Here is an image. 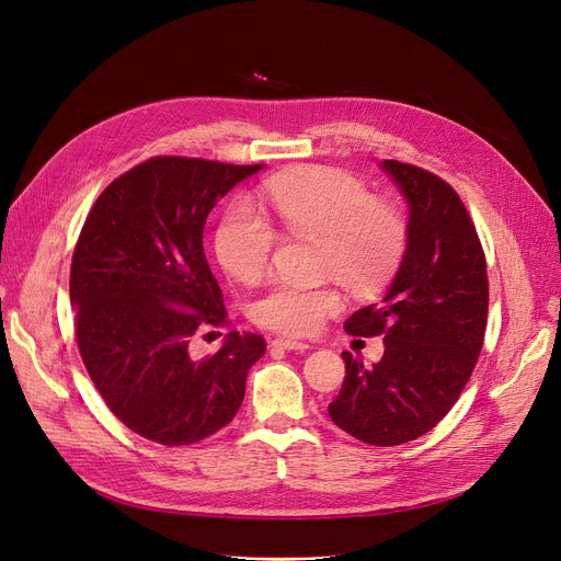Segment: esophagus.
I'll return each mask as SVG.
<instances>
[{"instance_id":"obj_1","label":"esophagus","mask_w":561,"mask_h":561,"mask_svg":"<svg viewBox=\"0 0 561 561\" xmlns=\"http://www.w3.org/2000/svg\"><path fill=\"white\" fill-rule=\"evenodd\" d=\"M272 348H280V351H296V353H304L308 351L310 346L304 341H294V339H285V336H278L272 341Z\"/></svg>"}]
</instances>
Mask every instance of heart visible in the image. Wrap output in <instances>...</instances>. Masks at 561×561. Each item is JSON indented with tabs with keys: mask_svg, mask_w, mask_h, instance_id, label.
Segmentation results:
<instances>
[{
	"mask_svg": "<svg viewBox=\"0 0 561 561\" xmlns=\"http://www.w3.org/2000/svg\"><path fill=\"white\" fill-rule=\"evenodd\" d=\"M267 202L285 233L321 242L323 267L355 289L386 280L404 253L402 213L373 199L368 188L336 168H300L267 186ZM276 231L247 204H233L218 227L215 251L227 274L240 283L261 278L272 261ZM330 287L274 283L253 300V321L263 328L306 336L339 312Z\"/></svg>",
	"mask_w": 561,
	"mask_h": 561,
	"instance_id": "1",
	"label": "heart"
}]
</instances>
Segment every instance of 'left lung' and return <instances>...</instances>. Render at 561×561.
I'll list each match as a JSON object with an SVG mask.
<instances>
[{
  "label": "left lung",
  "instance_id": "1",
  "mask_svg": "<svg viewBox=\"0 0 561 561\" xmlns=\"http://www.w3.org/2000/svg\"><path fill=\"white\" fill-rule=\"evenodd\" d=\"M379 165L409 204L407 249L379 304L343 323L357 336L383 334V355L373 366L341 355L346 379L328 413L357 440L393 447L424 436L460 398L483 348L488 265L447 182L393 159Z\"/></svg>",
  "mask_w": 561,
  "mask_h": 561
}]
</instances>
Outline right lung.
Listing matches in <instances>:
<instances>
[{
  "label": "right lung",
  "mask_w": 561,
  "mask_h": 561,
  "mask_svg": "<svg viewBox=\"0 0 561 561\" xmlns=\"http://www.w3.org/2000/svg\"><path fill=\"white\" fill-rule=\"evenodd\" d=\"M261 165L154 157L114 180L80 231L69 296L80 357L110 411L146 440L193 445L233 420L265 339L229 332L191 355L197 332L227 323L202 244L208 213Z\"/></svg>",
  "instance_id": "right-lung-1"
}]
</instances>
